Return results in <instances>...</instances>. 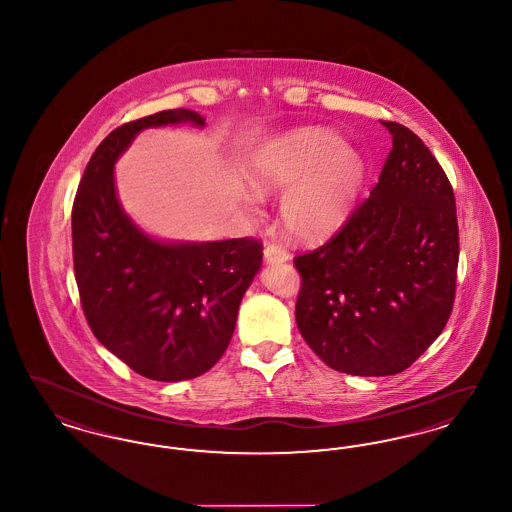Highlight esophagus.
<instances>
[{
	"label": "esophagus",
	"mask_w": 512,
	"mask_h": 512,
	"mask_svg": "<svg viewBox=\"0 0 512 512\" xmlns=\"http://www.w3.org/2000/svg\"><path fill=\"white\" fill-rule=\"evenodd\" d=\"M263 253H265L267 263H284L290 259L288 249L284 245L274 244V242H268Z\"/></svg>",
	"instance_id": "1"
}]
</instances>
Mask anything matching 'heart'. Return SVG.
<instances>
[{
  "label": "heart",
  "mask_w": 512,
  "mask_h": 512,
  "mask_svg": "<svg viewBox=\"0 0 512 512\" xmlns=\"http://www.w3.org/2000/svg\"><path fill=\"white\" fill-rule=\"evenodd\" d=\"M257 192H288L282 220L301 240H322L351 217L365 184V163L336 132L297 128L259 147L247 165Z\"/></svg>",
  "instance_id": "obj_1"
}]
</instances>
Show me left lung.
Here are the masks:
<instances>
[{
	"label": "left lung",
	"instance_id": "left-lung-1",
	"mask_svg": "<svg viewBox=\"0 0 512 512\" xmlns=\"http://www.w3.org/2000/svg\"><path fill=\"white\" fill-rule=\"evenodd\" d=\"M378 184L340 230L293 265L297 328L334 370L403 372L451 317L459 222L453 186L424 142L399 122Z\"/></svg>",
	"mask_w": 512,
	"mask_h": 512
}]
</instances>
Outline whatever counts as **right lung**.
Instances as JSON below:
<instances>
[{
  "label": "right lung",
  "instance_id": "1",
  "mask_svg": "<svg viewBox=\"0 0 512 512\" xmlns=\"http://www.w3.org/2000/svg\"><path fill=\"white\" fill-rule=\"evenodd\" d=\"M205 119L171 109L124 122L94 151L73 203L74 278L94 336L124 365L157 382L205 374L224 355L263 244H159L122 213L113 165L134 136Z\"/></svg>",
  "mask_w": 512,
  "mask_h": 512
}]
</instances>
